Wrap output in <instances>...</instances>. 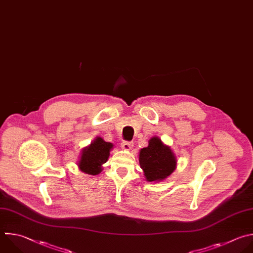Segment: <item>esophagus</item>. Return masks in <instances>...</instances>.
Returning <instances> with one entry per match:
<instances>
[{
  "label": "esophagus",
  "mask_w": 253,
  "mask_h": 253,
  "mask_svg": "<svg viewBox=\"0 0 253 253\" xmlns=\"http://www.w3.org/2000/svg\"><path fill=\"white\" fill-rule=\"evenodd\" d=\"M121 147H122L124 150L129 151V150H131V149H132V147H133V143H132V142H127V141H125V142H122Z\"/></svg>",
  "instance_id": "obj_1"
}]
</instances>
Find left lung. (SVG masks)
Returning a JSON list of instances; mask_svg holds the SVG:
<instances>
[{"mask_svg": "<svg viewBox=\"0 0 253 253\" xmlns=\"http://www.w3.org/2000/svg\"><path fill=\"white\" fill-rule=\"evenodd\" d=\"M139 152V164L147 182L158 183L169 177L177 168L178 160L171 149L154 136Z\"/></svg>", "mask_w": 253, "mask_h": 253, "instance_id": "left-lung-1", "label": "left lung"}]
</instances>
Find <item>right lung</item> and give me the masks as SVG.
Wrapping results in <instances>:
<instances>
[{"label":"right lung","mask_w":253,"mask_h":253,"mask_svg":"<svg viewBox=\"0 0 253 253\" xmlns=\"http://www.w3.org/2000/svg\"><path fill=\"white\" fill-rule=\"evenodd\" d=\"M112 149V143L105 142L101 137H96L90 145L82 149L77 161L78 169L87 175L100 174L103 170L102 165L107 162Z\"/></svg>","instance_id":"obj_1"}]
</instances>
